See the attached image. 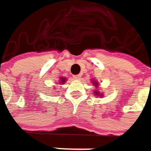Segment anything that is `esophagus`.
<instances>
[{
  "mask_svg": "<svg viewBox=\"0 0 151 151\" xmlns=\"http://www.w3.org/2000/svg\"><path fill=\"white\" fill-rule=\"evenodd\" d=\"M81 78V75L78 74V75H74L73 76V79H76V80H78L79 78Z\"/></svg>",
  "mask_w": 151,
  "mask_h": 151,
  "instance_id": "obj_1",
  "label": "esophagus"
}]
</instances>
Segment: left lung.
Listing matches in <instances>:
<instances>
[{
	"instance_id": "8db88e82",
	"label": "left lung",
	"mask_w": 151,
	"mask_h": 151,
	"mask_svg": "<svg viewBox=\"0 0 151 151\" xmlns=\"http://www.w3.org/2000/svg\"><path fill=\"white\" fill-rule=\"evenodd\" d=\"M92 83H93V85H94L96 87H97V86H99V83H98V82H96V81H92ZM94 94H95V95H97L98 97H101V96H103V95H102L99 91H94Z\"/></svg>"
}]
</instances>
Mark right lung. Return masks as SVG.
<instances>
[{"label": "right lung", "instance_id": "1", "mask_svg": "<svg viewBox=\"0 0 151 151\" xmlns=\"http://www.w3.org/2000/svg\"><path fill=\"white\" fill-rule=\"evenodd\" d=\"M60 84H64V83H65V80H66V79H65V78H60Z\"/></svg>", "mask_w": 151, "mask_h": 151}]
</instances>
